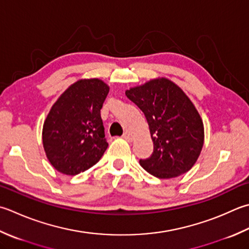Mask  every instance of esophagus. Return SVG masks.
<instances>
[{
    "label": "esophagus",
    "instance_id": "esophagus-1",
    "mask_svg": "<svg viewBox=\"0 0 249 249\" xmlns=\"http://www.w3.org/2000/svg\"><path fill=\"white\" fill-rule=\"evenodd\" d=\"M123 138H124L125 140H127L128 142H130V141L133 140V137H131V135H130L129 133H124V135H123Z\"/></svg>",
    "mask_w": 249,
    "mask_h": 249
}]
</instances>
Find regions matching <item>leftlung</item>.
<instances>
[{
  "label": "left lung",
  "instance_id": "8db88e82",
  "mask_svg": "<svg viewBox=\"0 0 249 249\" xmlns=\"http://www.w3.org/2000/svg\"><path fill=\"white\" fill-rule=\"evenodd\" d=\"M143 112L153 153L139 163L154 177L169 179L189 172L204 144V125L183 90L168 79H154L125 91Z\"/></svg>",
  "mask_w": 249,
  "mask_h": 249
}]
</instances>
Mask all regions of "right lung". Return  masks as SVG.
I'll return each instance as SVG.
<instances>
[{
	"instance_id": "right-lung-1",
	"label": "right lung",
	"mask_w": 249,
	"mask_h": 249,
	"mask_svg": "<svg viewBox=\"0 0 249 249\" xmlns=\"http://www.w3.org/2000/svg\"><path fill=\"white\" fill-rule=\"evenodd\" d=\"M109 86L99 79L75 82L57 99L44 122L46 157L57 169L74 176L98 162L108 148L100 116Z\"/></svg>"
}]
</instances>
